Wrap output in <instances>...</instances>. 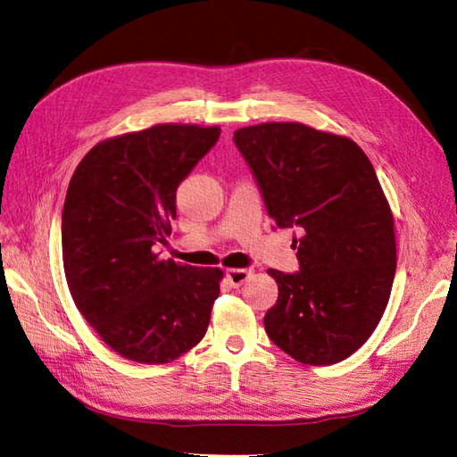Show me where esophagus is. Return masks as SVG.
Returning a JSON list of instances; mask_svg holds the SVG:
<instances>
[{
	"label": "esophagus",
	"instance_id": "obj_1",
	"mask_svg": "<svg viewBox=\"0 0 457 457\" xmlns=\"http://www.w3.org/2000/svg\"><path fill=\"white\" fill-rule=\"evenodd\" d=\"M250 270L247 269H228L227 270V278H228V282L234 286V287H238V286H242L244 282H247V278H250Z\"/></svg>",
	"mask_w": 457,
	"mask_h": 457
}]
</instances>
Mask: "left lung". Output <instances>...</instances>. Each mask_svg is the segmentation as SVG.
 <instances>
[{
	"mask_svg": "<svg viewBox=\"0 0 457 457\" xmlns=\"http://www.w3.org/2000/svg\"><path fill=\"white\" fill-rule=\"evenodd\" d=\"M278 228L299 227V272L267 270L278 301L265 314L274 345L301 364L349 358L378 328L391 297L396 240L373 165L349 137L299 121L234 131Z\"/></svg>",
	"mask_w": 457,
	"mask_h": 457,
	"instance_id": "obj_1",
	"label": "left lung"
}]
</instances>
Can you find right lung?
<instances>
[{
	"label": "right lung",
	"mask_w": 457,
	"mask_h": 457,
	"mask_svg": "<svg viewBox=\"0 0 457 457\" xmlns=\"http://www.w3.org/2000/svg\"><path fill=\"white\" fill-rule=\"evenodd\" d=\"M220 128L158 123L96 143L62 207V265L78 311L120 356L168 364L205 336L220 269L160 259L177 187Z\"/></svg>",
	"instance_id": "add662e5"
}]
</instances>
